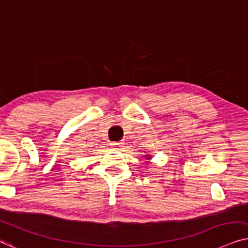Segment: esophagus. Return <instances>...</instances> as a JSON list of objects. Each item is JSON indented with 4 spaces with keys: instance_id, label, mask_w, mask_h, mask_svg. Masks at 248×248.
<instances>
[{
    "instance_id": "esophagus-1",
    "label": "esophagus",
    "mask_w": 248,
    "mask_h": 248,
    "mask_svg": "<svg viewBox=\"0 0 248 248\" xmlns=\"http://www.w3.org/2000/svg\"><path fill=\"white\" fill-rule=\"evenodd\" d=\"M122 145H124L122 141H112V143H110V146L112 147H121Z\"/></svg>"
}]
</instances>
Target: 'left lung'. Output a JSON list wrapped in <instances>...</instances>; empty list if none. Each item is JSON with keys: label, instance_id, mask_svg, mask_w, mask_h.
Here are the masks:
<instances>
[{"label": "left lung", "instance_id": "obj_1", "mask_svg": "<svg viewBox=\"0 0 248 248\" xmlns=\"http://www.w3.org/2000/svg\"><path fill=\"white\" fill-rule=\"evenodd\" d=\"M145 158H147V160H150V158H151V155H150V154L145 155Z\"/></svg>", "mask_w": 248, "mask_h": 248}]
</instances>
